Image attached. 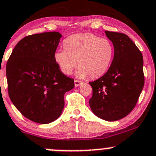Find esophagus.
Masks as SVG:
<instances>
[{"mask_svg":"<svg viewBox=\"0 0 156 156\" xmlns=\"http://www.w3.org/2000/svg\"><path fill=\"white\" fill-rule=\"evenodd\" d=\"M82 84V82L80 81H77V80H75V87H78L80 85Z\"/></svg>","mask_w":156,"mask_h":156,"instance_id":"1","label":"esophagus"}]
</instances>
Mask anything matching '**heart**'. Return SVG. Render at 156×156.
Listing matches in <instances>:
<instances>
[{"label":"heart","instance_id":"b5f03b06","mask_svg":"<svg viewBox=\"0 0 156 156\" xmlns=\"http://www.w3.org/2000/svg\"><path fill=\"white\" fill-rule=\"evenodd\" d=\"M64 48L57 49L55 60L61 71L69 75L76 66L77 75L98 78L104 75L111 66L114 46L109 39L93 34H75L64 41Z\"/></svg>","mask_w":156,"mask_h":156}]
</instances>
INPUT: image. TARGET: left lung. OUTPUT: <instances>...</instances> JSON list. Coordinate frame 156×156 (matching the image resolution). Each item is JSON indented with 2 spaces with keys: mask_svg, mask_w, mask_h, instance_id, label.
I'll use <instances>...</instances> for the list:
<instances>
[{
  "mask_svg": "<svg viewBox=\"0 0 156 156\" xmlns=\"http://www.w3.org/2000/svg\"><path fill=\"white\" fill-rule=\"evenodd\" d=\"M112 42L114 55L108 72L93 82L89 101L93 114L106 121H117L135 107L144 85V60L133 41L121 33L105 31Z\"/></svg>",
  "mask_w": 156,
  "mask_h": 156,
  "instance_id": "left-lung-1",
  "label": "left lung"
}]
</instances>
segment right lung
<instances>
[{"mask_svg": "<svg viewBox=\"0 0 156 156\" xmlns=\"http://www.w3.org/2000/svg\"><path fill=\"white\" fill-rule=\"evenodd\" d=\"M61 37L55 31L27 36L18 42L6 63L11 101L24 117L37 123L56 120L64 108V94L75 87L55 60Z\"/></svg>", "mask_w": 156, "mask_h": 156, "instance_id": "right-lung-1", "label": "right lung"}]
</instances>
